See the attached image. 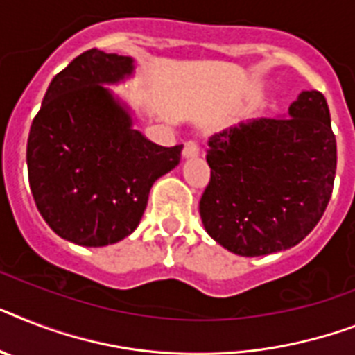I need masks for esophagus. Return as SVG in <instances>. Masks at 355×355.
I'll return each instance as SVG.
<instances>
[{
	"label": "esophagus",
	"instance_id": "34e87169",
	"mask_svg": "<svg viewBox=\"0 0 355 355\" xmlns=\"http://www.w3.org/2000/svg\"><path fill=\"white\" fill-rule=\"evenodd\" d=\"M198 153H200V148H198V144L195 142V140H187V142L184 144V158H195L198 157Z\"/></svg>",
	"mask_w": 355,
	"mask_h": 355
}]
</instances>
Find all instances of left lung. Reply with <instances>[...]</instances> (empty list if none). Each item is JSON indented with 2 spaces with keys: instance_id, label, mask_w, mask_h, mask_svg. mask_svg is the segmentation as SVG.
I'll return each mask as SVG.
<instances>
[{
  "instance_id": "obj_1",
  "label": "left lung",
  "mask_w": 355,
  "mask_h": 355,
  "mask_svg": "<svg viewBox=\"0 0 355 355\" xmlns=\"http://www.w3.org/2000/svg\"><path fill=\"white\" fill-rule=\"evenodd\" d=\"M211 178L198 211L227 252L261 257L299 244L332 197L337 148L328 103L302 91L282 118H259L207 140Z\"/></svg>"
}]
</instances>
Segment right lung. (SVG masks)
<instances>
[{"instance_id":"add662e5","label":"right lung","mask_w":355,"mask_h":355,"mask_svg":"<svg viewBox=\"0 0 355 355\" xmlns=\"http://www.w3.org/2000/svg\"><path fill=\"white\" fill-rule=\"evenodd\" d=\"M135 74L131 56L91 49L58 73L33 120L28 184L56 235L100 248L131 235L155 180L184 146L162 148L135 129L131 107L109 85Z\"/></svg>"}]
</instances>
